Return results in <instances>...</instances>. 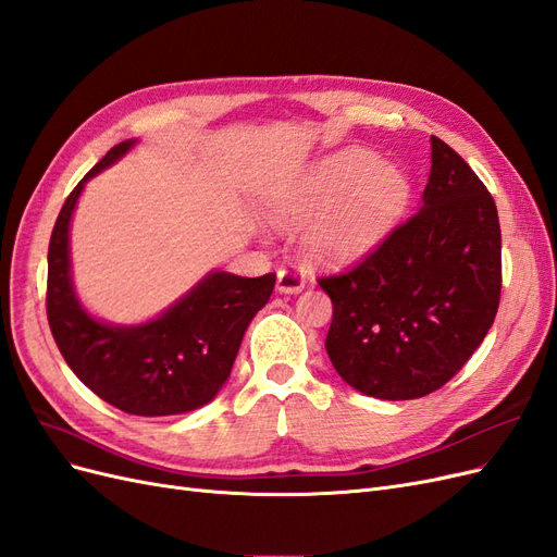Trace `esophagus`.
Returning a JSON list of instances; mask_svg holds the SVG:
<instances>
[{"instance_id": "esophagus-1", "label": "esophagus", "mask_w": 557, "mask_h": 557, "mask_svg": "<svg viewBox=\"0 0 557 557\" xmlns=\"http://www.w3.org/2000/svg\"><path fill=\"white\" fill-rule=\"evenodd\" d=\"M276 290L281 295H297V293H301V290H305V274L297 272L295 267L278 269Z\"/></svg>"}]
</instances>
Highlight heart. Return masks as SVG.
Here are the masks:
<instances>
[{
  "label": "heart",
  "mask_w": 557,
  "mask_h": 557,
  "mask_svg": "<svg viewBox=\"0 0 557 557\" xmlns=\"http://www.w3.org/2000/svg\"><path fill=\"white\" fill-rule=\"evenodd\" d=\"M409 201V181L364 148H344L318 160L297 181L267 199V213L281 227L325 216L307 230L305 250L327 267L369 256L391 232Z\"/></svg>",
  "instance_id": "1"
}]
</instances>
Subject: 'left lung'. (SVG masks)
Returning <instances> with one entry per match:
<instances>
[{"mask_svg":"<svg viewBox=\"0 0 557 557\" xmlns=\"http://www.w3.org/2000/svg\"><path fill=\"white\" fill-rule=\"evenodd\" d=\"M430 144L420 211L348 274L320 278L334 305L327 356L350 387L376 399L440 391L481 346L499 307L495 201L448 144Z\"/></svg>","mask_w":557,"mask_h":557,"instance_id":"8db88e82","label":"left lung"}]
</instances>
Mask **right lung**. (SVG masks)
Instances as JSON below:
<instances>
[{
    "mask_svg": "<svg viewBox=\"0 0 557 557\" xmlns=\"http://www.w3.org/2000/svg\"><path fill=\"white\" fill-rule=\"evenodd\" d=\"M137 146H113L66 197L48 246V325L72 372L132 416H176L209 404L227 383L246 327L272 297L276 276L244 278L213 269L146 323H107L76 295L72 218L86 183Z\"/></svg>",
    "mask_w": 557,
    "mask_h": 557,
    "instance_id": "1",
    "label": "right lung"
}]
</instances>
